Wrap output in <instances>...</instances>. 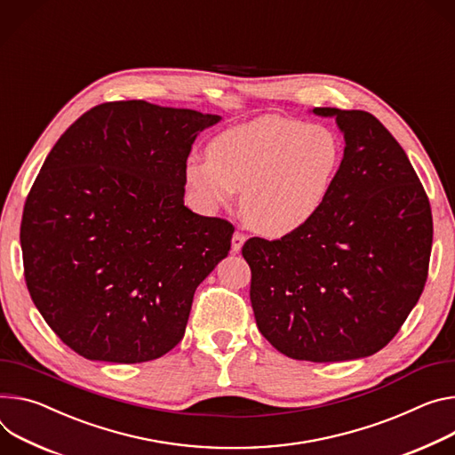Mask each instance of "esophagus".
I'll use <instances>...</instances> for the list:
<instances>
[{
	"mask_svg": "<svg viewBox=\"0 0 455 455\" xmlns=\"http://www.w3.org/2000/svg\"><path fill=\"white\" fill-rule=\"evenodd\" d=\"M244 241H246V235H244L243 232L235 230V232H234V235H232V252H239Z\"/></svg>",
	"mask_w": 455,
	"mask_h": 455,
	"instance_id": "esophagus-1",
	"label": "esophagus"
}]
</instances>
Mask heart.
<instances>
[{
    "label": "heart",
    "mask_w": 455,
    "mask_h": 455,
    "mask_svg": "<svg viewBox=\"0 0 455 455\" xmlns=\"http://www.w3.org/2000/svg\"><path fill=\"white\" fill-rule=\"evenodd\" d=\"M341 159V143L326 127L263 116L218 136L209 157L187 164V181L212 209L241 190L244 221L265 235L281 237L323 209Z\"/></svg>",
    "instance_id": "heart-1"
}]
</instances>
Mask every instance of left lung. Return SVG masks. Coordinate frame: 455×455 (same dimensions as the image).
<instances>
[{
    "label": "left lung",
    "mask_w": 455,
    "mask_h": 455,
    "mask_svg": "<svg viewBox=\"0 0 455 455\" xmlns=\"http://www.w3.org/2000/svg\"><path fill=\"white\" fill-rule=\"evenodd\" d=\"M336 116L345 152L323 209L281 239L251 237L243 258L259 332L314 363L385 348L419 301L432 252L428 196L403 147L364 110Z\"/></svg>",
    "instance_id": "left-lung-1"
}]
</instances>
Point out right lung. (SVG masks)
Returning a JSON list of instances; mask_svg holds the SVG:
<instances>
[{
    "instance_id": "1",
    "label": "right lung",
    "mask_w": 455,
    "mask_h": 455,
    "mask_svg": "<svg viewBox=\"0 0 455 455\" xmlns=\"http://www.w3.org/2000/svg\"><path fill=\"white\" fill-rule=\"evenodd\" d=\"M220 119L110 101L52 147L23 206V274L36 308L76 354L143 363L183 339L196 288L234 234L183 201L192 143Z\"/></svg>"
}]
</instances>
